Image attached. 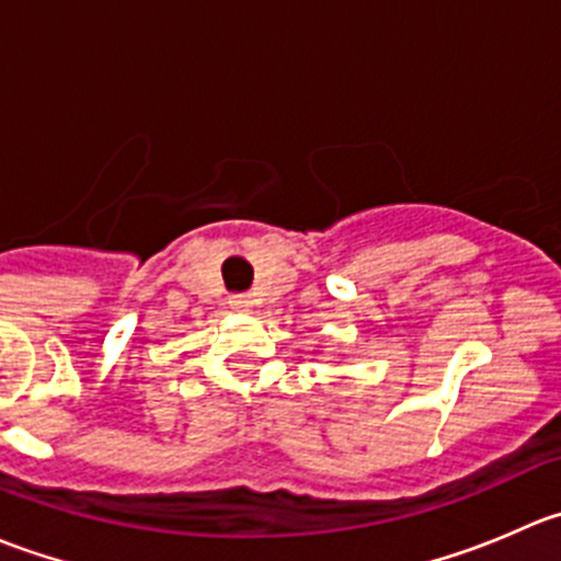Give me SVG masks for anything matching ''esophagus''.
<instances>
[{
    "label": "esophagus",
    "instance_id": "34e87169",
    "mask_svg": "<svg viewBox=\"0 0 561 561\" xmlns=\"http://www.w3.org/2000/svg\"><path fill=\"white\" fill-rule=\"evenodd\" d=\"M230 309H236V312H249L252 309V298L244 296V293H239V296H230Z\"/></svg>",
    "mask_w": 561,
    "mask_h": 561
}]
</instances>
